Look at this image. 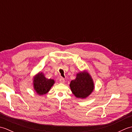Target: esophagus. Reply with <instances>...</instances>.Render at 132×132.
Here are the masks:
<instances>
[{
  "label": "esophagus",
  "instance_id": "obj_1",
  "mask_svg": "<svg viewBox=\"0 0 132 132\" xmlns=\"http://www.w3.org/2000/svg\"><path fill=\"white\" fill-rule=\"evenodd\" d=\"M60 82L61 83H64L65 81H64V79L63 78H61L60 79Z\"/></svg>",
  "mask_w": 132,
  "mask_h": 132
}]
</instances>
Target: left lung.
<instances>
[{
    "mask_svg": "<svg viewBox=\"0 0 132 132\" xmlns=\"http://www.w3.org/2000/svg\"><path fill=\"white\" fill-rule=\"evenodd\" d=\"M70 87L75 97L86 99L94 89V83L91 76L85 70L77 74L76 78L71 81Z\"/></svg>",
    "mask_w": 132,
    "mask_h": 132,
    "instance_id": "obj_1",
    "label": "left lung"
}]
</instances>
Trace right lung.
<instances>
[{
	"instance_id": "right-lung-1",
	"label": "right lung",
	"mask_w": 132,
	"mask_h": 132,
	"mask_svg": "<svg viewBox=\"0 0 132 132\" xmlns=\"http://www.w3.org/2000/svg\"><path fill=\"white\" fill-rule=\"evenodd\" d=\"M33 87L37 94L39 95H43L50 91L55 82L53 79H47L44 74L40 72L33 78Z\"/></svg>"
}]
</instances>
